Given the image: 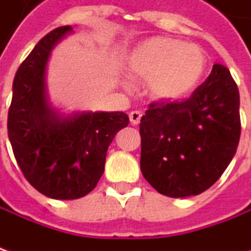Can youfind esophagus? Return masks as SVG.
<instances>
[{
	"mask_svg": "<svg viewBox=\"0 0 251 251\" xmlns=\"http://www.w3.org/2000/svg\"><path fill=\"white\" fill-rule=\"evenodd\" d=\"M141 117H142V113L140 110H134L130 113V121L132 126H137V124H140Z\"/></svg>",
	"mask_w": 251,
	"mask_h": 251,
	"instance_id": "obj_1",
	"label": "esophagus"
}]
</instances>
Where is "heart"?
Segmentation results:
<instances>
[{"mask_svg": "<svg viewBox=\"0 0 251 251\" xmlns=\"http://www.w3.org/2000/svg\"><path fill=\"white\" fill-rule=\"evenodd\" d=\"M207 57L196 44L155 36L137 44L128 55L127 71L135 79H148L150 95L160 101L188 96L201 81Z\"/></svg>", "mask_w": 251, "mask_h": 251, "instance_id": "b5f03b06", "label": "heart"}]
</instances>
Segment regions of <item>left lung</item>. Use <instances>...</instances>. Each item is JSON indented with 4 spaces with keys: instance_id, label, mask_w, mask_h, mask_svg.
<instances>
[{
    "instance_id": "8db88e82",
    "label": "left lung",
    "mask_w": 251,
    "mask_h": 251,
    "mask_svg": "<svg viewBox=\"0 0 251 251\" xmlns=\"http://www.w3.org/2000/svg\"><path fill=\"white\" fill-rule=\"evenodd\" d=\"M239 89L226 67L181 101H153L142 116L141 172L158 193L201 194L222 176L240 138Z\"/></svg>"
}]
</instances>
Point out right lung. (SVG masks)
<instances>
[{
  "label": "right lung",
  "mask_w": 251,
  "mask_h": 251,
  "mask_svg": "<svg viewBox=\"0 0 251 251\" xmlns=\"http://www.w3.org/2000/svg\"><path fill=\"white\" fill-rule=\"evenodd\" d=\"M73 30L46 34L19 65L8 110V137L26 180L54 200H76L96 187L116 134L128 126L124 111H83L63 117L46 95V64L53 47Z\"/></svg>",
  "instance_id": "1"
}]
</instances>
